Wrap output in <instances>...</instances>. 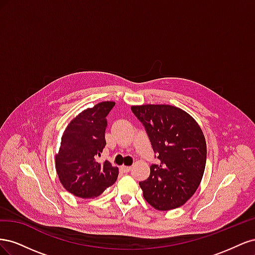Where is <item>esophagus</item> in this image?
<instances>
[{
  "mask_svg": "<svg viewBox=\"0 0 255 255\" xmlns=\"http://www.w3.org/2000/svg\"><path fill=\"white\" fill-rule=\"evenodd\" d=\"M130 169H132V167H129V166H121L120 167V170L122 171V172H129L130 171Z\"/></svg>",
  "mask_w": 255,
  "mask_h": 255,
  "instance_id": "1",
  "label": "esophagus"
}]
</instances>
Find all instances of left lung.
<instances>
[{
  "mask_svg": "<svg viewBox=\"0 0 255 255\" xmlns=\"http://www.w3.org/2000/svg\"><path fill=\"white\" fill-rule=\"evenodd\" d=\"M142 123L159 164L139 183L145 201L158 211L180 207L194 196L206 164V141L197 121L172 105L130 107Z\"/></svg>",
  "mask_w": 255,
  "mask_h": 255,
  "instance_id": "1",
  "label": "left lung"
}]
</instances>
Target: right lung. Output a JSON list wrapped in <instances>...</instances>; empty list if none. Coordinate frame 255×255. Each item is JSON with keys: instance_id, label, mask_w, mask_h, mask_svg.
I'll return each instance as SVG.
<instances>
[{"instance_id": "right-lung-1", "label": "right lung", "mask_w": 255, "mask_h": 255, "mask_svg": "<svg viewBox=\"0 0 255 255\" xmlns=\"http://www.w3.org/2000/svg\"><path fill=\"white\" fill-rule=\"evenodd\" d=\"M115 102L105 101L73 118L61 136L55 168L61 185L72 195L92 199L112 186L119 170L110 161L98 163L105 148L106 116Z\"/></svg>"}]
</instances>
